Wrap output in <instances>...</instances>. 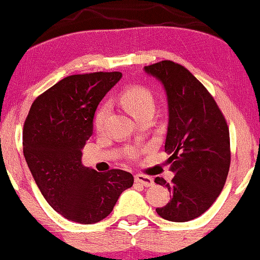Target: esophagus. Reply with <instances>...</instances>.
<instances>
[{
    "label": "esophagus",
    "instance_id": "34e87169",
    "mask_svg": "<svg viewBox=\"0 0 260 260\" xmlns=\"http://www.w3.org/2000/svg\"><path fill=\"white\" fill-rule=\"evenodd\" d=\"M134 180H136L137 183L142 184V186H145V187L154 186V180L151 177H149V176L138 174V175H136Z\"/></svg>",
    "mask_w": 260,
    "mask_h": 260
}]
</instances>
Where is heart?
<instances>
[{
    "label": "heart",
    "mask_w": 260,
    "mask_h": 260,
    "mask_svg": "<svg viewBox=\"0 0 260 260\" xmlns=\"http://www.w3.org/2000/svg\"><path fill=\"white\" fill-rule=\"evenodd\" d=\"M121 105L127 110L136 120H140L147 115H151L155 111L154 95L147 86L132 85L124 89L120 94ZM110 105L107 103L99 107L94 117V127L98 132L101 133L105 129V124L109 117ZM133 153V156H134Z\"/></svg>",
    "instance_id": "heart-1"
}]
</instances>
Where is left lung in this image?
Here are the masks:
<instances>
[{
    "mask_svg": "<svg viewBox=\"0 0 260 260\" xmlns=\"http://www.w3.org/2000/svg\"><path fill=\"white\" fill-rule=\"evenodd\" d=\"M144 70L162 83L168 94L165 151L175 172L171 183L155 178L171 194L156 213L169 221H189L205 213L225 186L231 164L228 122L213 95L186 67L165 59Z\"/></svg>",
    "mask_w": 260,
    "mask_h": 260,
    "instance_id": "8db88e82",
    "label": "left lung"
}]
</instances>
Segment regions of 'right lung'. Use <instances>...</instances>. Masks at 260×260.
<instances>
[{
	"mask_svg": "<svg viewBox=\"0 0 260 260\" xmlns=\"http://www.w3.org/2000/svg\"><path fill=\"white\" fill-rule=\"evenodd\" d=\"M121 77V72L66 77L39 95L25 118L23 153L29 170L47 203L71 221H101L133 186L132 174L123 170L103 174L82 165L95 110Z\"/></svg>",
	"mask_w": 260,
	"mask_h": 260,
	"instance_id": "1",
	"label": "right lung"
}]
</instances>
